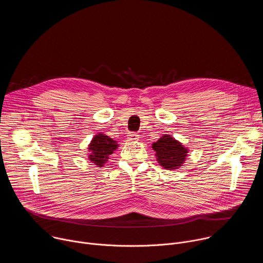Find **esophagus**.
Here are the masks:
<instances>
[{"mask_svg":"<svg viewBox=\"0 0 263 263\" xmlns=\"http://www.w3.org/2000/svg\"><path fill=\"white\" fill-rule=\"evenodd\" d=\"M128 139H129L130 141H137V140H138V135H137L136 133L131 132V133L128 134Z\"/></svg>","mask_w":263,"mask_h":263,"instance_id":"obj_1","label":"esophagus"}]
</instances>
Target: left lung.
<instances>
[{
  "label": "left lung",
  "mask_w": 263,
  "mask_h": 263,
  "mask_svg": "<svg viewBox=\"0 0 263 263\" xmlns=\"http://www.w3.org/2000/svg\"><path fill=\"white\" fill-rule=\"evenodd\" d=\"M152 148L156 152L155 156L159 165L168 171L181 167L190 152L189 147L170 134H163L156 142H153Z\"/></svg>",
  "instance_id": "left-lung-1"
}]
</instances>
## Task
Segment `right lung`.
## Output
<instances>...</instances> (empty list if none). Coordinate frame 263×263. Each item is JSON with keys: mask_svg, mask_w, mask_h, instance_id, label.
<instances>
[{"mask_svg": "<svg viewBox=\"0 0 263 263\" xmlns=\"http://www.w3.org/2000/svg\"><path fill=\"white\" fill-rule=\"evenodd\" d=\"M119 147L117 140H114L108 135L100 132L96 134L88 144V160L97 165L98 167H103L108 161L109 156Z\"/></svg>", "mask_w": 263, "mask_h": 263, "instance_id": "right-lung-1", "label": "right lung"}]
</instances>
